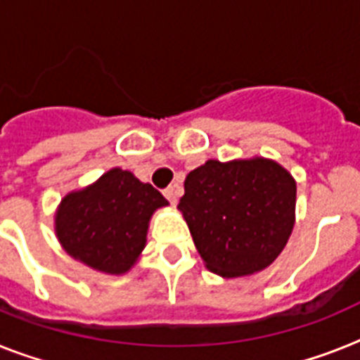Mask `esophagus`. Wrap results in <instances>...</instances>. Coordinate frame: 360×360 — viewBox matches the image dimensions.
<instances>
[{
    "mask_svg": "<svg viewBox=\"0 0 360 360\" xmlns=\"http://www.w3.org/2000/svg\"><path fill=\"white\" fill-rule=\"evenodd\" d=\"M164 196L168 198V202L172 203V205H175V203H177V200H179V188H177L175 185L168 186V188L164 191Z\"/></svg>",
    "mask_w": 360,
    "mask_h": 360,
    "instance_id": "esophagus-1",
    "label": "esophagus"
}]
</instances>
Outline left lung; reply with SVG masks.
<instances>
[{
	"label": "left lung",
	"mask_w": 360,
	"mask_h": 360,
	"mask_svg": "<svg viewBox=\"0 0 360 360\" xmlns=\"http://www.w3.org/2000/svg\"><path fill=\"white\" fill-rule=\"evenodd\" d=\"M295 181L265 158L207 160L185 179L179 209L209 271L233 278L278 257L293 230Z\"/></svg>",
	"instance_id": "8db88e82"
}]
</instances>
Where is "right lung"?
Segmentation results:
<instances>
[{"label":"right lung","instance_id":"right-lung-1","mask_svg":"<svg viewBox=\"0 0 360 360\" xmlns=\"http://www.w3.org/2000/svg\"><path fill=\"white\" fill-rule=\"evenodd\" d=\"M168 200L124 169L106 172L95 185L70 192L56 214V233L67 254L110 274L127 273L146 246L153 211Z\"/></svg>","mask_w":360,"mask_h":360}]
</instances>
